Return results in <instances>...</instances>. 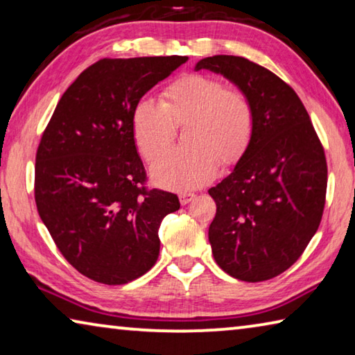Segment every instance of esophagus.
<instances>
[{"mask_svg":"<svg viewBox=\"0 0 355 355\" xmlns=\"http://www.w3.org/2000/svg\"><path fill=\"white\" fill-rule=\"evenodd\" d=\"M194 199H196L194 192H182V194H180V203H182V205H186V203H189Z\"/></svg>","mask_w":355,"mask_h":355,"instance_id":"1","label":"esophagus"}]
</instances>
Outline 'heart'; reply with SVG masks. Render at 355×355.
Instances as JSON below:
<instances>
[{"mask_svg":"<svg viewBox=\"0 0 355 355\" xmlns=\"http://www.w3.org/2000/svg\"><path fill=\"white\" fill-rule=\"evenodd\" d=\"M188 147L172 148L152 164L150 175L164 189L188 191L211 182L220 166L238 163L255 130V111L241 89L225 87L219 78L188 73L161 94L137 101L131 112V133L147 161L169 146L177 125Z\"/></svg>","mask_w":355,"mask_h":355,"instance_id":"1","label":"heart"}]
</instances>
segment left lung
<instances>
[{"mask_svg":"<svg viewBox=\"0 0 355 355\" xmlns=\"http://www.w3.org/2000/svg\"><path fill=\"white\" fill-rule=\"evenodd\" d=\"M248 95L255 130L235 169L208 189L216 216L208 239L232 277L263 282L297 261L320 227L327 189L324 148L297 94L245 58L218 55L196 64Z\"/></svg>","mask_w":355,"mask_h":355,"instance_id":"1","label":"left lung"}]
</instances>
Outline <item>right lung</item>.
<instances>
[{
    "instance_id": "add662e5",
    "label": "right lung",
    "mask_w": 355,
    "mask_h": 355,
    "mask_svg": "<svg viewBox=\"0 0 355 355\" xmlns=\"http://www.w3.org/2000/svg\"><path fill=\"white\" fill-rule=\"evenodd\" d=\"M186 56L100 59L59 100L35 155L42 222L78 272L123 285L152 269L178 197L147 189L131 133L135 105Z\"/></svg>"
}]
</instances>
